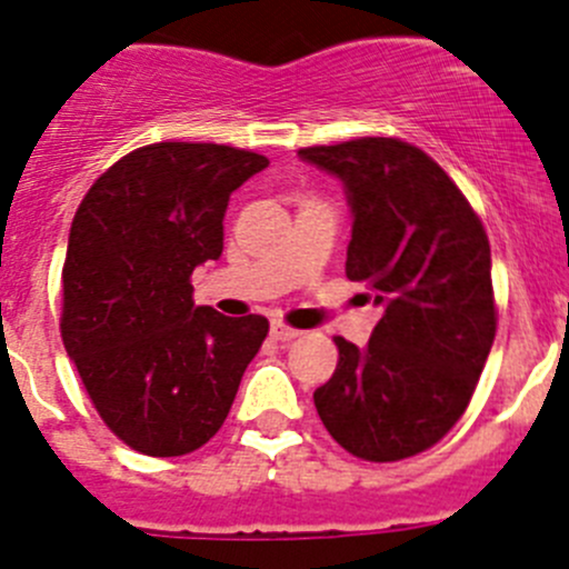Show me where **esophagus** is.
<instances>
[{"label": "esophagus", "instance_id": "1", "mask_svg": "<svg viewBox=\"0 0 569 569\" xmlns=\"http://www.w3.org/2000/svg\"><path fill=\"white\" fill-rule=\"evenodd\" d=\"M269 333H272L274 341H291V339H297V336H300V330L289 328V325H283V322H272Z\"/></svg>", "mask_w": 569, "mask_h": 569}]
</instances>
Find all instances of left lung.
Wrapping results in <instances>:
<instances>
[{
	"label": "left lung",
	"mask_w": 569,
	"mask_h": 569,
	"mask_svg": "<svg viewBox=\"0 0 569 569\" xmlns=\"http://www.w3.org/2000/svg\"><path fill=\"white\" fill-rule=\"evenodd\" d=\"M341 180L352 213L347 278L383 317L363 347L336 339L313 391L330 437L367 461H400L459 422L495 341L492 252L481 219L433 158L397 138L306 147Z\"/></svg>",
	"instance_id": "8db88e82"
}]
</instances>
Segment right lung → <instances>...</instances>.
<instances>
[{"instance_id": "add662e5", "label": "right lung", "mask_w": 569, "mask_h": 569, "mask_svg": "<svg viewBox=\"0 0 569 569\" xmlns=\"http://www.w3.org/2000/svg\"><path fill=\"white\" fill-rule=\"evenodd\" d=\"M258 152L161 141L82 197L63 263L60 336L93 408L144 456H186L222 428L269 322L194 306L191 272L222 256L228 200Z\"/></svg>"}]
</instances>
